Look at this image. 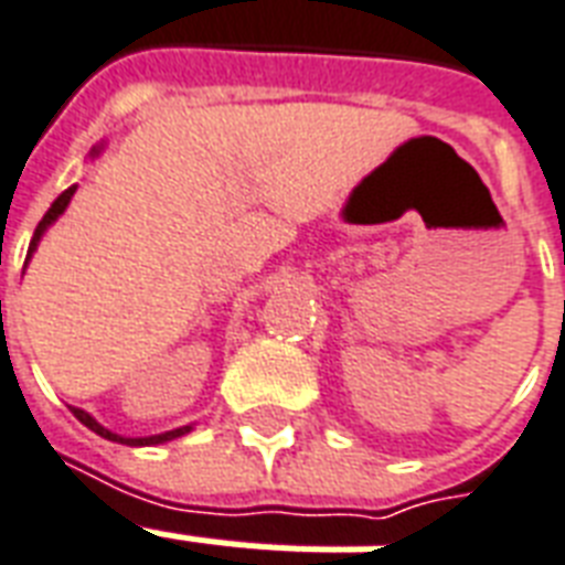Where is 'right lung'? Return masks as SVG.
<instances>
[{
	"label": "right lung",
	"mask_w": 565,
	"mask_h": 565,
	"mask_svg": "<svg viewBox=\"0 0 565 565\" xmlns=\"http://www.w3.org/2000/svg\"><path fill=\"white\" fill-rule=\"evenodd\" d=\"M73 192H76V186L64 189L62 195H58V198H55V201H53V206L46 210V215H43L41 222H38V227H34L32 243H29V257H32V252H34V248H38V239H41L43 231H46V227L53 225L55 218H58V215L64 213V206L71 204ZM73 415H76V420H82V424L88 426L92 433H97V436L109 438V441H120V445H132V447H139V445H162V441H171V438H178V436H183V433H189V426H180V429H171V433H162V436H150V438H120V436H115V433H109L106 426L97 424V420H94V417L88 415V412H82V408H73Z\"/></svg>",
	"instance_id": "1"
}]
</instances>
